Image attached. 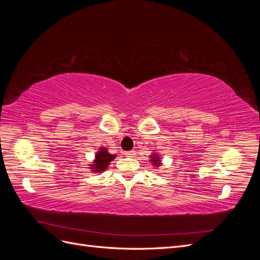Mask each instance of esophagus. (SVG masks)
<instances>
[{"label": "esophagus", "instance_id": "esophagus-1", "mask_svg": "<svg viewBox=\"0 0 260 260\" xmlns=\"http://www.w3.org/2000/svg\"><path fill=\"white\" fill-rule=\"evenodd\" d=\"M124 155L128 156V157H133V156L136 155V152L135 151H128V152L124 153Z\"/></svg>", "mask_w": 260, "mask_h": 260}]
</instances>
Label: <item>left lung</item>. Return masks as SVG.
Returning <instances> with one entry per match:
<instances>
[{
    "label": "left lung",
    "mask_w": 260,
    "mask_h": 260,
    "mask_svg": "<svg viewBox=\"0 0 260 260\" xmlns=\"http://www.w3.org/2000/svg\"><path fill=\"white\" fill-rule=\"evenodd\" d=\"M153 161H154V164H156V165H159V161H158V158H156V157H154L153 156V159H152Z\"/></svg>",
    "instance_id": "left-lung-1"
}]
</instances>
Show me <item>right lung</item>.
<instances>
[{
    "label": "right lung",
    "instance_id": "1",
    "mask_svg": "<svg viewBox=\"0 0 260 260\" xmlns=\"http://www.w3.org/2000/svg\"><path fill=\"white\" fill-rule=\"evenodd\" d=\"M115 158V155L109 154L106 148H101L100 152L96 154L95 157V161L93 164V168L94 171H102V170H105L106 167L108 166V164L111 162L113 159Z\"/></svg>",
    "mask_w": 260,
    "mask_h": 260
}]
</instances>
